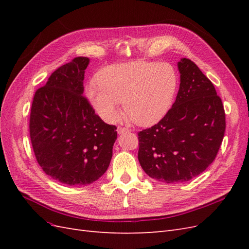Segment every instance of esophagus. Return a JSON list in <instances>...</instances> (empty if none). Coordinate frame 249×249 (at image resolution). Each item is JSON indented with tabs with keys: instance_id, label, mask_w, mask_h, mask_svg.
<instances>
[{
	"instance_id": "34e87169",
	"label": "esophagus",
	"mask_w": 249,
	"mask_h": 249,
	"mask_svg": "<svg viewBox=\"0 0 249 249\" xmlns=\"http://www.w3.org/2000/svg\"><path fill=\"white\" fill-rule=\"evenodd\" d=\"M125 132H130L129 127H123V126H118L117 127V133L118 134H124Z\"/></svg>"
}]
</instances>
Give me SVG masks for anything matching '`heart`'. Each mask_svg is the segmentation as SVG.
<instances>
[{
    "label": "heart",
    "instance_id": "heart-1",
    "mask_svg": "<svg viewBox=\"0 0 249 249\" xmlns=\"http://www.w3.org/2000/svg\"><path fill=\"white\" fill-rule=\"evenodd\" d=\"M97 86L86 94L95 111L108 123L120 116V103L126 115L141 126H150L167 114L178 90V76L167 63L134 61L112 64L96 76Z\"/></svg>",
    "mask_w": 249,
    "mask_h": 249
}]
</instances>
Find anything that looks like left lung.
I'll list each match as a JSON object with an SVG mask.
<instances>
[{"label": "left lung", "mask_w": 249, "mask_h": 249, "mask_svg": "<svg viewBox=\"0 0 249 249\" xmlns=\"http://www.w3.org/2000/svg\"><path fill=\"white\" fill-rule=\"evenodd\" d=\"M180 84L175 104L159 123L138 133V160L146 175L163 183L187 182L217 156L225 112L213 83L191 60L178 63Z\"/></svg>", "instance_id": "1"}]
</instances>
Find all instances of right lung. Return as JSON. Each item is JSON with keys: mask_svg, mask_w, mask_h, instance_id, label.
Returning a JSON list of instances; mask_svg holds the SVG:
<instances>
[{"mask_svg": "<svg viewBox=\"0 0 249 249\" xmlns=\"http://www.w3.org/2000/svg\"><path fill=\"white\" fill-rule=\"evenodd\" d=\"M87 57H76L36 90L30 113V138L46 175L78 186L99 179L109 167L116 126L104 123L84 92Z\"/></svg>", "mask_w": 249, "mask_h": 249, "instance_id": "add662e5", "label": "right lung"}]
</instances>
